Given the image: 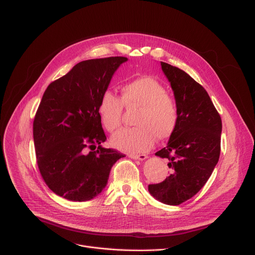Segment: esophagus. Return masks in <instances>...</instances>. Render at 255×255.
<instances>
[{"mask_svg":"<svg viewBox=\"0 0 255 255\" xmlns=\"http://www.w3.org/2000/svg\"><path fill=\"white\" fill-rule=\"evenodd\" d=\"M130 158H132V159H137V160H144L146 157L145 154H139V155H137V154H129L128 155Z\"/></svg>","mask_w":255,"mask_h":255,"instance_id":"34e87169","label":"esophagus"}]
</instances>
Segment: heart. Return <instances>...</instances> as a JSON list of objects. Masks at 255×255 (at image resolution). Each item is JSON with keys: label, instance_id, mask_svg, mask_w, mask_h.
Here are the masks:
<instances>
[{"label": "heart", "instance_id": "heart-1", "mask_svg": "<svg viewBox=\"0 0 255 255\" xmlns=\"http://www.w3.org/2000/svg\"><path fill=\"white\" fill-rule=\"evenodd\" d=\"M121 92L120 98L112 91H105L99 103L101 123L110 133L122 125L124 106L138 109L134 118L136 127L125 128L113 137L117 149L142 153L152 148L156 138L163 140L171 135L178 124L179 107L162 83L152 76H139L126 83Z\"/></svg>", "mask_w": 255, "mask_h": 255}]
</instances>
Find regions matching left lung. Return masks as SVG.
Returning a JSON list of instances; mask_svg holds the SVG:
<instances>
[{
	"label": "left lung",
	"mask_w": 255,
	"mask_h": 255,
	"mask_svg": "<svg viewBox=\"0 0 255 255\" xmlns=\"http://www.w3.org/2000/svg\"><path fill=\"white\" fill-rule=\"evenodd\" d=\"M179 107V120L165 148L155 155L169 160V176L149 185L159 202L178 206L203 188L220 156L222 122L203 86L178 67L161 62Z\"/></svg>",
	"instance_id": "8db88e82"
}]
</instances>
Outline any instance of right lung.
<instances>
[{"label":"right lung","mask_w":255,"mask_h":255,"mask_svg":"<svg viewBox=\"0 0 255 255\" xmlns=\"http://www.w3.org/2000/svg\"><path fill=\"white\" fill-rule=\"evenodd\" d=\"M125 57L76 64L45 90L33 123L37 164L48 188L72 202H86L105 188L113 165L124 157L106 140L99 103Z\"/></svg>","instance_id":"right-lung-1"}]
</instances>
